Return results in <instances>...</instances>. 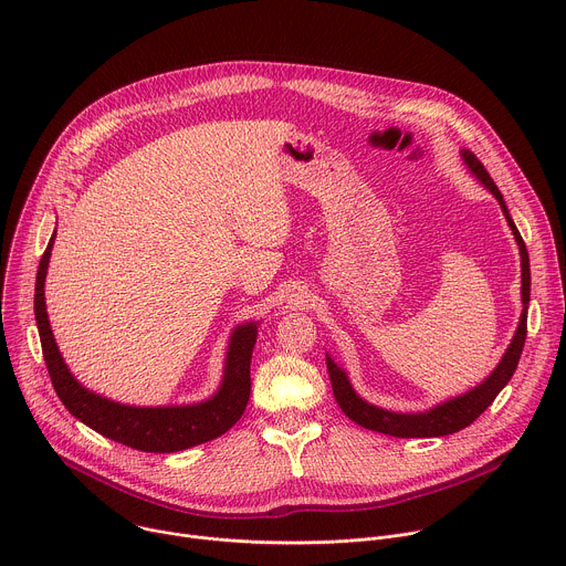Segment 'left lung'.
Masks as SVG:
<instances>
[{
  "label": "left lung",
  "instance_id": "8db88e82",
  "mask_svg": "<svg viewBox=\"0 0 566 566\" xmlns=\"http://www.w3.org/2000/svg\"><path fill=\"white\" fill-rule=\"evenodd\" d=\"M463 164L470 170V175L486 188L497 201L500 208L515 234V241L520 247V262H522V315H520V325L515 329V336L509 345V349L504 352L500 365L491 371L489 378H483L476 387L468 389L465 394H459L454 398H448L439 406L426 410V412H391V410H382L378 406H371L365 398H360L356 394V389L349 382L347 371L327 354V369H329V378H332V387H334V396L338 400L340 410L358 426L380 432V434H389V437H398V439H421V437H446V434H454L463 428H468L483 410H486L491 402L495 400V396L509 385V380L513 378L522 349H524V340H526V317H528V302H531V266H528V251L524 247V239L515 226V221L511 219V212L506 208V201L500 192V188L495 186V181L491 179V175L486 172L476 156L468 149H461Z\"/></svg>",
  "mask_w": 566,
  "mask_h": 566
}]
</instances>
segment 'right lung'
<instances>
[{
  "instance_id": "add662e5",
  "label": "right lung",
  "mask_w": 566,
  "mask_h": 566,
  "mask_svg": "<svg viewBox=\"0 0 566 566\" xmlns=\"http://www.w3.org/2000/svg\"><path fill=\"white\" fill-rule=\"evenodd\" d=\"M55 232L40 260L35 277V322L42 354L62 406L98 434L143 452H179L212 441L228 432L244 415L251 396V356L260 322H244L232 329L226 352L223 378L217 391L192 406L136 408L90 391L66 367L53 338L44 302V280L49 271Z\"/></svg>"
}]
</instances>
